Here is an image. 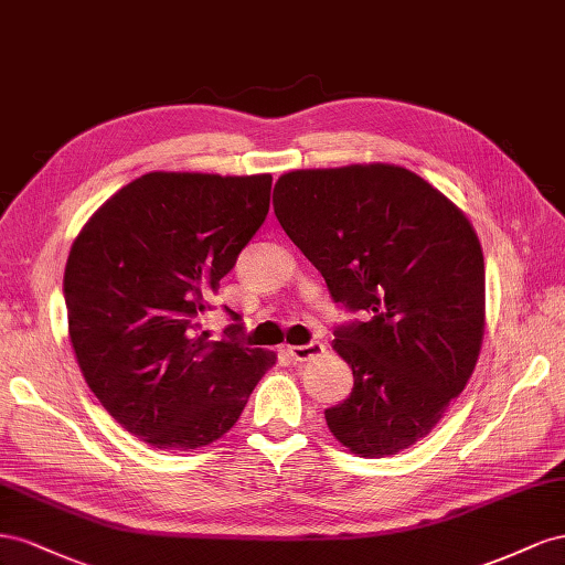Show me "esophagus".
Listing matches in <instances>:
<instances>
[{"mask_svg": "<svg viewBox=\"0 0 565 565\" xmlns=\"http://www.w3.org/2000/svg\"><path fill=\"white\" fill-rule=\"evenodd\" d=\"M324 350H327L324 343L310 341L308 345H291V348H288V354H291L294 362H308L312 358H319V354L324 352Z\"/></svg>", "mask_w": 565, "mask_h": 565, "instance_id": "obj_1", "label": "esophagus"}]
</instances>
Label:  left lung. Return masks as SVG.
Wrapping results in <instances>:
<instances>
[{
  "instance_id": "obj_1",
  "label": "left lung",
  "mask_w": 565,
  "mask_h": 565,
  "mask_svg": "<svg viewBox=\"0 0 565 565\" xmlns=\"http://www.w3.org/2000/svg\"><path fill=\"white\" fill-rule=\"evenodd\" d=\"M274 215L321 271L333 302L369 321L335 327L352 393L324 412L360 457L412 447L469 383L486 327V263L471 222L397 166L296 170Z\"/></svg>"
}]
</instances>
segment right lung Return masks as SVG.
Listing matches in <instances>:
<instances>
[{"label":"right lung","instance_id":"1","mask_svg":"<svg viewBox=\"0 0 565 565\" xmlns=\"http://www.w3.org/2000/svg\"><path fill=\"white\" fill-rule=\"evenodd\" d=\"M271 174L149 172L92 215L63 277L68 333L92 393L158 449L222 438L274 364L199 317L269 213Z\"/></svg>","mask_w":565,"mask_h":565}]
</instances>
